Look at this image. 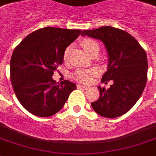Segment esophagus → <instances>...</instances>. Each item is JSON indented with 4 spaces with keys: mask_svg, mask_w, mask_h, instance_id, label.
I'll list each match as a JSON object with an SVG mask.
<instances>
[{
    "mask_svg": "<svg viewBox=\"0 0 156 156\" xmlns=\"http://www.w3.org/2000/svg\"><path fill=\"white\" fill-rule=\"evenodd\" d=\"M77 87H79V88H83V89H87L88 88V87L86 85H82V84H78L77 85Z\"/></svg>",
    "mask_w": 156,
    "mask_h": 156,
    "instance_id": "esophagus-1",
    "label": "esophagus"
}]
</instances>
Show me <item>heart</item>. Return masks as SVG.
I'll use <instances>...</instances> for the list:
<instances>
[{"label": "heart", "instance_id": "b5f03b06", "mask_svg": "<svg viewBox=\"0 0 156 156\" xmlns=\"http://www.w3.org/2000/svg\"><path fill=\"white\" fill-rule=\"evenodd\" d=\"M82 45L86 52L88 53L91 52L95 48H99V44L96 41H93L92 39H85L82 42ZM69 52V48H67L64 52V57H66L67 54ZM97 74V71L95 69H91V70H79L74 74V77L80 82L83 83H88L91 81L92 77Z\"/></svg>", "mask_w": 156, "mask_h": 156}]
</instances>
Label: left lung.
Wrapping results in <instances>:
<instances>
[{"instance_id":"left-lung-1","label":"left lung","mask_w":156,"mask_h":156,"mask_svg":"<svg viewBox=\"0 0 156 156\" xmlns=\"http://www.w3.org/2000/svg\"><path fill=\"white\" fill-rule=\"evenodd\" d=\"M81 35L104 44L108 65L101 81L114 82L108 89L98 86L100 98L92 103V108L107 118L125 114L138 101L146 86L148 64L145 50L129 33L111 26L84 30Z\"/></svg>"}]
</instances>
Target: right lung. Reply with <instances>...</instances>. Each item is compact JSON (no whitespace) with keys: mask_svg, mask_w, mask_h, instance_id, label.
I'll list each match as a JSON object with an SVG mask.
<instances>
[{"mask_svg":"<svg viewBox=\"0 0 156 156\" xmlns=\"http://www.w3.org/2000/svg\"><path fill=\"white\" fill-rule=\"evenodd\" d=\"M81 30L46 27L27 36L14 49L10 60L12 86L19 102L41 117L53 115L64 107L76 85L52 79L62 64L66 48Z\"/></svg>","mask_w":156,"mask_h":156,"instance_id":"1","label":"right lung"}]
</instances>
